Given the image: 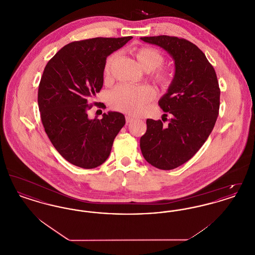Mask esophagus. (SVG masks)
I'll return each instance as SVG.
<instances>
[{
	"instance_id": "esophagus-1",
	"label": "esophagus",
	"mask_w": 255,
	"mask_h": 255,
	"mask_svg": "<svg viewBox=\"0 0 255 255\" xmlns=\"http://www.w3.org/2000/svg\"><path fill=\"white\" fill-rule=\"evenodd\" d=\"M133 121H134L133 118L130 117V116H126V122H127V123H131V122H133Z\"/></svg>"
}]
</instances>
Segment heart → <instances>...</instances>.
I'll use <instances>...</instances> for the list:
<instances>
[{
  "instance_id": "heart-1",
  "label": "heart",
  "mask_w": 255,
  "mask_h": 255,
  "mask_svg": "<svg viewBox=\"0 0 255 255\" xmlns=\"http://www.w3.org/2000/svg\"><path fill=\"white\" fill-rule=\"evenodd\" d=\"M117 54L110 56L106 62L104 73L108 76L112 65L117 59ZM135 58L139 66L146 72L153 71L154 79L160 85L168 86L172 79V73L168 69L158 68L163 56L154 48H140L135 51ZM154 91L148 86H132L122 84L116 87L109 94V101L115 109L129 114L141 113L146 105L153 99Z\"/></svg>"
}]
</instances>
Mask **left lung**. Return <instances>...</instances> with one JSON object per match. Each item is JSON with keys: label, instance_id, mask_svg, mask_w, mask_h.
I'll use <instances>...</instances> for the list:
<instances>
[{"label": "left lung", "instance_id": "left-lung-1", "mask_svg": "<svg viewBox=\"0 0 255 255\" xmlns=\"http://www.w3.org/2000/svg\"><path fill=\"white\" fill-rule=\"evenodd\" d=\"M140 40L164 49L175 65L168 90L158 100L171 120L166 126L147 120L140 150L151 165L174 169L192 158L213 130L220 107L217 75L205 53L185 39L160 35Z\"/></svg>", "mask_w": 255, "mask_h": 255}]
</instances>
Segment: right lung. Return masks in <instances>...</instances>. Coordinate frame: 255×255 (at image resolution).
Segmentation results:
<instances>
[{"label":"right lung","instance_id":"1","mask_svg":"<svg viewBox=\"0 0 255 255\" xmlns=\"http://www.w3.org/2000/svg\"><path fill=\"white\" fill-rule=\"evenodd\" d=\"M133 37H97L73 42L48 62L38 89V106L52 145L73 165L91 169L109 157L125 124L122 113L109 111L90 120L91 98L103 86L106 59Z\"/></svg>","mask_w":255,"mask_h":255}]
</instances>
